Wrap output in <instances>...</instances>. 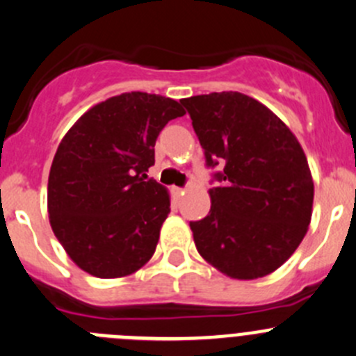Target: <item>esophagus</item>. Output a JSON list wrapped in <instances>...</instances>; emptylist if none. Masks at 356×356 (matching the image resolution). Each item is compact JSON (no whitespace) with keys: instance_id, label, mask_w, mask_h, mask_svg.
Masks as SVG:
<instances>
[{"instance_id":"obj_1","label":"esophagus","mask_w":356,"mask_h":356,"mask_svg":"<svg viewBox=\"0 0 356 356\" xmlns=\"http://www.w3.org/2000/svg\"><path fill=\"white\" fill-rule=\"evenodd\" d=\"M172 191H174L175 196H181V195H184L186 189L184 188H174V189H172Z\"/></svg>"}]
</instances>
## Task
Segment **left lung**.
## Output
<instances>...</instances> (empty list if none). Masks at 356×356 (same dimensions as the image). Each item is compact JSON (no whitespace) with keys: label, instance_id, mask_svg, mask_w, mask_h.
Returning <instances> with one entry per match:
<instances>
[{"label":"left lung","instance_id":"8db88e82","mask_svg":"<svg viewBox=\"0 0 356 356\" xmlns=\"http://www.w3.org/2000/svg\"><path fill=\"white\" fill-rule=\"evenodd\" d=\"M207 167L209 216L191 220L196 248L220 273L254 280L278 270L308 231L313 179L301 144L289 127L255 99L213 92L182 99Z\"/></svg>","mask_w":356,"mask_h":356}]
</instances>
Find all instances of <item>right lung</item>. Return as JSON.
<instances>
[{
	"instance_id": "1",
	"label": "right lung",
	"mask_w": 356,
	"mask_h": 356,
	"mask_svg": "<svg viewBox=\"0 0 356 356\" xmlns=\"http://www.w3.org/2000/svg\"><path fill=\"white\" fill-rule=\"evenodd\" d=\"M177 101L144 92L94 106L69 129L48 177L51 229L69 257L97 278L136 273L156 250L170 196L146 172Z\"/></svg>"
}]
</instances>
